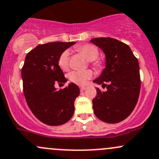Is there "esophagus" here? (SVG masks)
<instances>
[{"mask_svg":"<svg viewBox=\"0 0 159 159\" xmlns=\"http://www.w3.org/2000/svg\"><path fill=\"white\" fill-rule=\"evenodd\" d=\"M85 89H86V87H80V91H84Z\"/></svg>","mask_w":159,"mask_h":159,"instance_id":"esophagus-1","label":"esophagus"}]
</instances>
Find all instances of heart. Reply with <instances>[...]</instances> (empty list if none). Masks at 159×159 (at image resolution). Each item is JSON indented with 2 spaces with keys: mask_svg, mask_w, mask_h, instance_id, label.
<instances>
[{
  "mask_svg": "<svg viewBox=\"0 0 159 159\" xmlns=\"http://www.w3.org/2000/svg\"><path fill=\"white\" fill-rule=\"evenodd\" d=\"M77 50L80 52L82 53L84 57L91 61L95 66L99 67L101 66L100 61L97 60L99 51L98 48L92 44H84L80 46L77 48ZM69 51L66 50L60 55L58 58V66L62 70L66 71L69 66ZM93 76V72L91 70H86V71H74L70 73L69 78L72 82L79 85H84L87 84L88 81L91 79Z\"/></svg>",
  "mask_w": 159,
  "mask_h": 159,
  "instance_id": "obj_1",
  "label": "heart"
}]
</instances>
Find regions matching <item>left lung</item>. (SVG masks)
Listing matches in <instances>:
<instances>
[{
  "label": "left lung",
  "instance_id": "left-lung-1",
  "mask_svg": "<svg viewBox=\"0 0 159 159\" xmlns=\"http://www.w3.org/2000/svg\"><path fill=\"white\" fill-rule=\"evenodd\" d=\"M91 42L99 47L106 57V66L93 82L106 87L97 88L92 101L93 113L101 121L117 123L130 115L140 92L139 66L128 45L113 38H94Z\"/></svg>",
  "mask_w": 159,
  "mask_h": 159
}]
</instances>
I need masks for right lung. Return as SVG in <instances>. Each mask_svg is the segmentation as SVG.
<instances>
[{"instance_id": "add662e5", "label": "right lung", "mask_w": 159, "mask_h": 159, "mask_svg": "<svg viewBox=\"0 0 159 159\" xmlns=\"http://www.w3.org/2000/svg\"><path fill=\"white\" fill-rule=\"evenodd\" d=\"M75 42H53L38 45L27 53L21 70L23 88L28 107L38 120L49 126L67 123L75 112L79 88L71 83L57 90L56 83L67 79L58 66V58Z\"/></svg>"}]
</instances>
